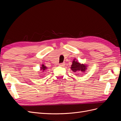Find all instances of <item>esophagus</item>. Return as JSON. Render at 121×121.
<instances>
[{"mask_svg": "<svg viewBox=\"0 0 121 121\" xmlns=\"http://www.w3.org/2000/svg\"><path fill=\"white\" fill-rule=\"evenodd\" d=\"M59 65H60V66H61V67L64 66V65H65V63H63L60 64H59Z\"/></svg>", "mask_w": 121, "mask_h": 121, "instance_id": "1", "label": "esophagus"}]
</instances>
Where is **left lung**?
<instances>
[{
	"label": "left lung",
	"mask_w": 121,
	"mask_h": 121,
	"mask_svg": "<svg viewBox=\"0 0 121 121\" xmlns=\"http://www.w3.org/2000/svg\"><path fill=\"white\" fill-rule=\"evenodd\" d=\"M72 63L73 64L71 66V69L74 72H76V71H78L85 72L87 68V65H85L83 64H80L75 60L73 61Z\"/></svg>",
	"instance_id": "8db88e82"
}]
</instances>
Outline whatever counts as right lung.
<instances>
[{"instance_id":"right-lung-1","label":"right lung","mask_w":121,"mask_h":121,"mask_svg":"<svg viewBox=\"0 0 121 121\" xmlns=\"http://www.w3.org/2000/svg\"><path fill=\"white\" fill-rule=\"evenodd\" d=\"M47 69V68H46V67L45 66V65H42V67H41V70L44 71H45V69Z\"/></svg>"}]
</instances>
